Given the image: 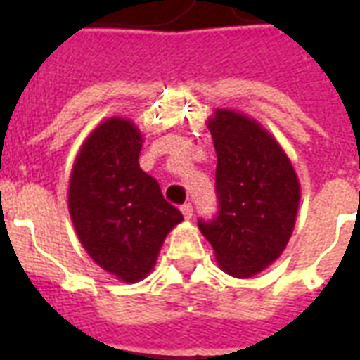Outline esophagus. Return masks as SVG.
<instances>
[{"instance_id": "obj_1", "label": "esophagus", "mask_w": 360, "mask_h": 360, "mask_svg": "<svg viewBox=\"0 0 360 360\" xmlns=\"http://www.w3.org/2000/svg\"><path fill=\"white\" fill-rule=\"evenodd\" d=\"M181 213H183V217H185L186 220L192 219V205L191 203H185V205H181Z\"/></svg>"}]
</instances>
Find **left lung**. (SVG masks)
<instances>
[{
  "label": "left lung",
  "instance_id": "1",
  "mask_svg": "<svg viewBox=\"0 0 360 360\" xmlns=\"http://www.w3.org/2000/svg\"><path fill=\"white\" fill-rule=\"evenodd\" d=\"M207 129L217 151L219 214L198 226L220 269L250 278L278 259L293 233L299 177L274 136L248 115L217 108Z\"/></svg>",
  "mask_w": 360,
  "mask_h": 360
}]
</instances>
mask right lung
<instances>
[{
  "mask_svg": "<svg viewBox=\"0 0 360 360\" xmlns=\"http://www.w3.org/2000/svg\"><path fill=\"white\" fill-rule=\"evenodd\" d=\"M141 143L132 121H103L82 143L69 181V213L82 246L127 284L151 273L166 236L183 222L140 168Z\"/></svg>",
  "mask_w": 360,
  "mask_h": 360,
  "instance_id": "right-lung-1",
  "label": "right lung"
}]
</instances>
